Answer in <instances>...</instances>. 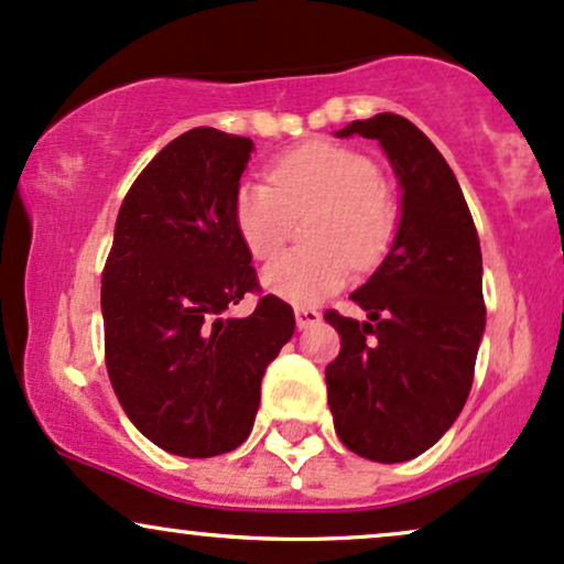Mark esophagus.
Instances as JSON below:
<instances>
[{"label":"esophagus","mask_w":564,"mask_h":564,"mask_svg":"<svg viewBox=\"0 0 564 564\" xmlns=\"http://www.w3.org/2000/svg\"><path fill=\"white\" fill-rule=\"evenodd\" d=\"M322 322V314L316 308H295V324L297 329H308Z\"/></svg>","instance_id":"esophagus-1"}]
</instances>
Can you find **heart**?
<instances>
[{
    "label": "heart",
    "instance_id": "heart-1",
    "mask_svg": "<svg viewBox=\"0 0 564 564\" xmlns=\"http://www.w3.org/2000/svg\"><path fill=\"white\" fill-rule=\"evenodd\" d=\"M316 208L306 237L314 248L271 261L261 284L271 295L314 306L348 282L350 269L372 267L388 250L395 208L382 192L372 158L329 142L303 144L271 165L269 182L245 178L235 192L237 235L256 261H269L288 240L293 216Z\"/></svg>",
    "mask_w": 564,
    "mask_h": 564
}]
</instances>
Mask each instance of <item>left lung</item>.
Listing matches in <instances>:
<instances>
[{
  "label": "left lung",
  "mask_w": 564,
  "mask_h": 564,
  "mask_svg": "<svg viewBox=\"0 0 564 564\" xmlns=\"http://www.w3.org/2000/svg\"><path fill=\"white\" fill-rule=\"evenodd\" d=\"M335 134L380 142L401 218L388 256L350 293L367 322L324 314L340 333L327 403L350 452L395 465L435 446L473 388L486 329L480 240L454 171L412 121L380 112Z\"/></svg>",
  "instance_id": "1"
}]
</instances>
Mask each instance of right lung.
Here are the masks:
<instances>
[{"mask_svg": "<svg viewBox=\"0 0 564 564\" xmlns=\"http://www.w3.org/2000/svg\"><path fill=\"white\" fill-rule=\"evenodd\" d=\"M253 139L200 126L148 163L118 210L102 271L105 361L126 416L163 452L227 454L248 438L261 380L295 333V314L256 293L231 203Z\"/></svg>", "mask_w": 564, "mask_h": 564, "instance_id": "right-lung-1", "label": "right lung"}]
</instances>
